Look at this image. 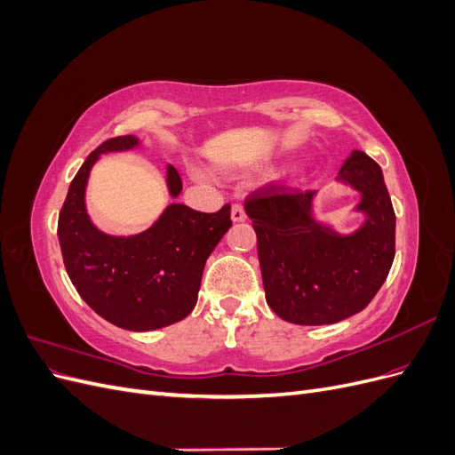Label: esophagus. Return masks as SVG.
Segmentation results:
<instances>
[{"instance_id":"1","label":"esophagus","mask_w":455,"mask_h":455,"mask_svg":"<svg viewBox=\"0 0 455 455\" xmlns=\"http://www.w3.org/2000/svg\"><path fill=\"white\" fill-rule=\"evenodd\" d=\"M244 218H246V214H244L243 206L239 203L233 204L231 206V220H233V222H244Z\"/></svg>"}]
</instances>
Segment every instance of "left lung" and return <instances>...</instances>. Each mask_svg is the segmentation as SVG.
<instances>
[{
    "label": "left lung",
    "mask_w": 455,
    "mask_h": 455,
    "mask_svg": "<svg viewBox=\"0 0 455 455\" xmlns=\"http://www.w3.org/2000/svg\"><path fill=\"white\" fill-rule=\"evenodd\" d=\"M336 180L361 194L356 211L364 224L351 235L316 222L313 189L271 182L244 201L258 237L266 301L288 323L334 324L363 311L393 266L395 211L381 167L355 149Z\"/></svg>",
    "instance_id": "left-lung-1"
}]
</instances>
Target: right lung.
I'll use <instances>...</instances> for the list:
<instances>
[{
  "label": "right lung",
  "instance_id": "right-lung-1",
  "mask_svg": "<svg viewBox=\"0 0 455 455\" xmlns=\"http://www.w3.org/2000/svg\"><path fill=\"white\" fill-rule=\"evenodd\" d=\"M139 146L132 134L116 136L96 148L81 164L59 214V241L77 294L102 319L132 332H148L186 319L197 304L206 258L231 228L229 204L212 214L172 203L157 222L129 237L108 235L87 214L85 188L102 154ZM171 197L182 191V178L169 164Z\"/></svg>",
  "mask_w": 455,
  "mask_h": 455
}]
</instances>
